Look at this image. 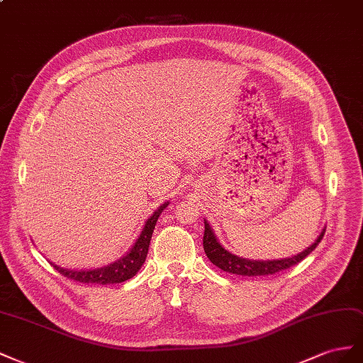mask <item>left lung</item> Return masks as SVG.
<instances>
[{
	"label": "left lung",
	"instance_id": "1",
	"mask_svg": "<svg viewBox=\"0 0 363 363\" xmlns=\"http://www.w3.org/2000/svg\"><path fill=\"white\" fill-rule=\"evenodd\" d=\"M324 233H325V230H323V233L319 234V237L315 240V243L310 247H307V250L303 251L301 254L294 255L291 258H284V260H266V262L258 260L257 262V260H246V258L237 257L231 252H228L225 247H222V245L217 242L216 235L211 231L208 222L205 220L203 250H205L206 257L210 258V262L213 264H216L217 267H220L222 271H225V272L235 274V275H243V277L274 275L277 272L284 271V269H289V267L298 264L299 262H303L304 258L319 245V242L323 240Z\"/></svg>",
	"mask_w": 363,
	"mask_h": 363
}]
</instances>
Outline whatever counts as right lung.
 <instances>
[{
    "instance_id": "1",
    "label": "right lung",
    "mask_w": 363,
    "mask_h": 363,
    "mask_svg": "<svg viewBox=\"0 0 363 363\" xmlns=\"http://www.w3.org/2000/svg\"><path fill=\"white\" fill-rule=\"evenodd\" d=\"M167 205L169 202L162 203L160 208L152 214L150 219H147L146 225H144L135 245H133L130 247V251L124 257H121L120 260L113 262L105 267L89 269V271H69V269H64L53 264L55 269L64 277L72 279V281L84 284H117L126 281V279H130L140 271L143 263L146 262L155 225H157L160 214Z\"/></svg>"
}]
</instances>
